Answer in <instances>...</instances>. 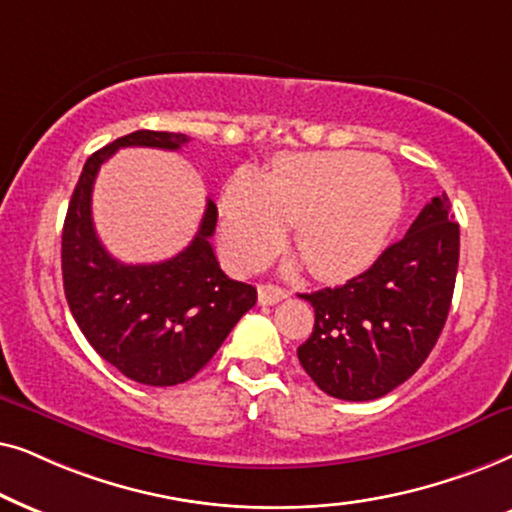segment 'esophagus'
<instances>
[{
    "label": "esophagus",
    "instance_id": "esophagus-1",
    "mask_svg": "<svg viewBox=\"0 0 512 512\" xmlns=\"http://www.w3.org/2000/svg\"><path fill=\"white\" fill-rule=\"evenodd\" d=\"M288 297V290L281 288V285H271V283H264L260 285V290H257V299H260L262 306H271L276 302H281V299Z\"/></svg>",
    "mask_w": 512,
    "mask_h": 512
}]
</instances>
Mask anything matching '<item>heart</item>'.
<instances>
[{"label":"heart","mask_w":512,"mask_h":512,"mask_svg":"<svg viewBox=\"0 0 512 512\" xmlns=\"http://www.w3.org/2000/svg\"><path fill=\"white\" fill-rule=\"evenodd\" d=\"M403 206L398 175L358 152L292 154L262 177L238 170L222 194V245L236 267L269 255L292 222L297 250L316 276L365 267L386 243Z\"/></svg>","instance_id":"obj_1"}]
</instances>
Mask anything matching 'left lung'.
<instances>
[{
  "instance_id": "obj_1",
  "label": "left lung",
  "mask_w": 512,
  "mask_h": 512,
  "mask_svg": "<svg viewBox=\"0 0 512 512\" xmlns=\"http://www.w3.org/2000/svg\"><path fill=\"white\" fill-rule=\"evenodd\" d=\"M440 194L370 269L302 295L316 311L297 358L320 391L363 403L424 365L445 327L459 267V224Z\"/></svg>"
}]
</instances>
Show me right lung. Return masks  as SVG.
Listing matches in <instances>:
<instances>
[{
    "label": "right lung",
    "mask_w": 512,
    "mask_h": 512,
    "mask_svg": "<svg viewBox=\"0 0 512 512\" xmlns=\"http://www.w3.org/2000/svg\"><path fill=\"white\" fill-rule=\"evenodd\" d=\"M187 142L185 133L135 131L98 149L84 163L63 227V285L79 330L109 365L147 386L192 379L257 302L252 285L220 269L210 245L213 201L192 243L159 264L114 260L95 234L91 194L102 163L121 147L175 152Z\"/></svg>",
    "instance_id": "obj_1"
}]
</instances>
